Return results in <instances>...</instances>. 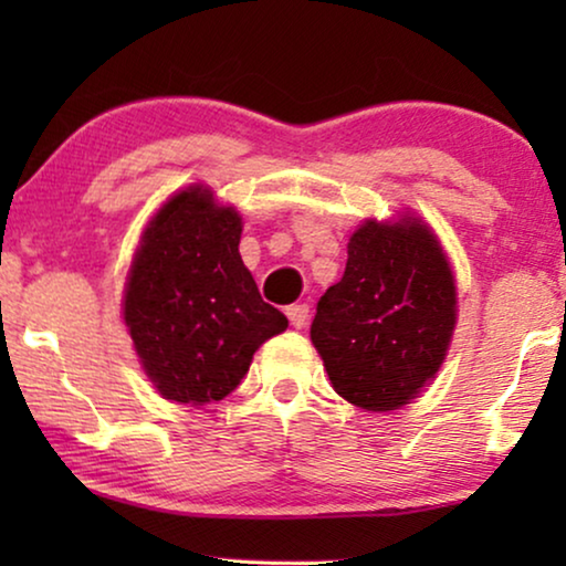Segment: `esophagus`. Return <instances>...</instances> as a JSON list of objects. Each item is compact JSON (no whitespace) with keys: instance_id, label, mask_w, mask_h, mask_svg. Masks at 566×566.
I'll list each match as a JSON object with an SVG mask.
<instances>
[{"instance_id":"esophagus-1","label":"esophagus","mask_w":566,"mask_h":566,"mask_svg":"<svg viewBox=\"0 0 566 566\" xmlns=\"http://www.w3.org/2000/svg\"><path fill=\"white\" fill-rule=\"evenodd\" d=\"M285 316H289L291 324H293V327H296V329L306 327L308 306H306V304H291V306H285Z\"/></svg>"}]
</instances>
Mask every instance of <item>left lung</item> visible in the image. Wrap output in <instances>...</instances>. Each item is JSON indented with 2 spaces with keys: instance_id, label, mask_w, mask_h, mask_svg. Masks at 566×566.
<instances>
[{
  "instance_id": "obj_1",
  "label": "left lung",
  "mask_w": 566,
  "mask_h": 566,
  "mask_svg": "<svg viewBox=\"0 0 566 566\" xmlns=\"http://www.w3.org/2000/svg\"><path fill=\"white\" fill-rule=\"evenodd\" d=\"M453 327V270L428 223L407 213L355 229L343 277L316 304L312 343L339 397L389 412L436 378Z\"/></svg>"
}]
</instances>
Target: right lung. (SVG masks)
<instances>
[{
    "instance_id": "right-lung-1",
    "label": "right lung",
    "mask_w": 566,
    "mask_h": 566,
    "mask_svg": "<svg viewBox=\"0 0 566 566\" xmlns=\"http://www.w3.org/2000/svg\"><path fill=\"white\" fill-rule=\"evenodd\" d=\"M239 239L234 208L190 185L159 208L130 262L123 319L149 381L177 405L221 401L254 350L289 327L262 301Z\"/></svg>"
}]
</instances>
